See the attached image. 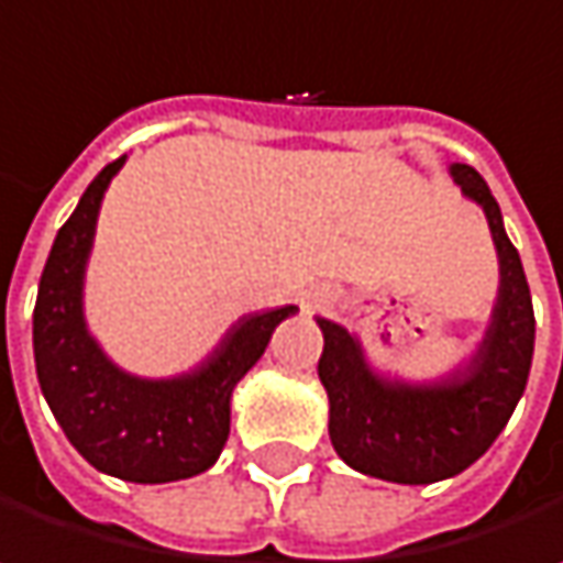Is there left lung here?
Returning <instances> with one entry per match:
<instances>
[{
  "instance_id": "left-lung-1",
  "label": "left lung",
  "mask_w": 563,
  "mask_h": 563,
  "mask_svg": "<svg viewBox=\"0 0 563 563\" xmlns=\"http://www.w3.org/2000/svg\"><path fill=\"white\" fill-rule=\"evenodd\" d=\"M450 175L466 198L483 205L499 251V299L476 355L433 385L388 382L372 372L362 345L342 325L319 319V382L329 394V437L358 473L427 486L473 466L506 430L528 385L534 355V309L521 257L503 228L499 201L473 166Z\"/></svg>"
}]
</instances>
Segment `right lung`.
I'll return each mask as SVG.
<instances>
[{"mask_svg": "<svg viewBox=\"0 0 563 563\" xmlns=\"http://www.w3.org/2000/svg\"><path fill=\"white\" fill-rule=\"evenodd\" d=\"M123 163L87 185L57 231L32 319L35 372L64 437L93 470L126 483H175L214 466L231 430V394L296 306L238 319L188 375L150 382L117 368L84 322V267L103 191Z\"/></svg>", "mask_w": 563, "mask_h": 563, "instance_id": "add662e5", "label": "right lung"}]
</instances>
